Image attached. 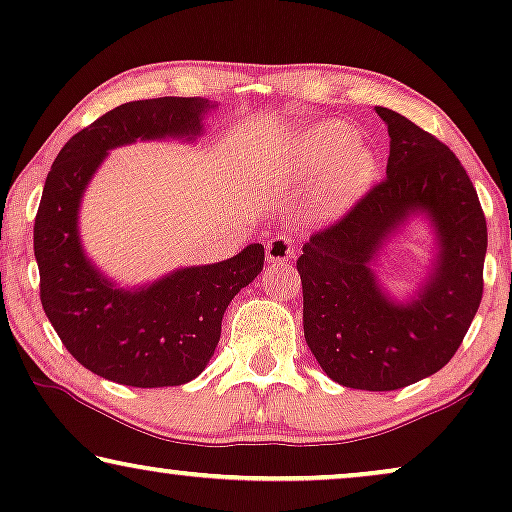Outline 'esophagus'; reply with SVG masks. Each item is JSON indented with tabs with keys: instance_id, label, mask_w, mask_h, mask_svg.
Listing matches in <instances>:
<instances>
[{
	"instance_id": "34e87169",
	"label": "esophagus",
	"mask_w": 512,
	"mask_h": 512,
	"mask_svg": "<svg viewBox=\"0 0 512 512\" xmlns=\"http://www.w3.org/2000/svg\"><path fill=\"white\" fill-rule=\"evenodd\" d=\"M293 254H296V247H293L291 237L286 235H275L265 244V256H268L270 263H286L291 261Z\"/></svg>"
}]
</instances>
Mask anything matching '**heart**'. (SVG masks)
I'll use <instances>...</instances> for the list:
<instances>
[{
  "label": "heart",
  "mask_w": 512,
  "mask_h": 512,
  "mask_svg": "<svg viewBox=\"0 0 512 512\" xmlns=\"http://www.w3.org/2000/svg\"><path fill=\"white\" fill-rule=\"evenodd\" d=\"M375 170V153L356 142L352 128L321 123L275 146L258 165V177L272 191H307L314 212L328 216L366 191Z\"/></svg>",
  "instance_id": "heart-1"
}]
</instances>
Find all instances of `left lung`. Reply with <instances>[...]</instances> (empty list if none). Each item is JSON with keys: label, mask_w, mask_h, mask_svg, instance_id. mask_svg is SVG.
Instances as JSON below:
<instances>
[{"label": "left lung", "mask_w": 512, "mask_h": 512, "mask_svg": "<svg viewBox=\"0 0 512 512\" xmlns=\"http://www.w3.org/2000/svg\"><path fill=\"white\" fill-rule=\"evenodd\" d=\"M389 128L387 177L303 244L305 340L342 387L394 391L438 373L457 352L482 300L487 221L459 158L408 118L375 107ZM439 237L434 272L408 306L383 296L369 263L412 213Z\"/></svg>", "instance_id": "obj_1"}]
</instances>
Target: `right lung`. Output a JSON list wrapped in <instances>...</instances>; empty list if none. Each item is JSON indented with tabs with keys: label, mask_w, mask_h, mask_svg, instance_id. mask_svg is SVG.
Instances as JSON below:
<instances>
[{
	"label": "right lung",
	"mask_w": 512,
	"mask_h": 512,
	"mask_svg": "<svg viewBox=\"0 0 512 512\" xmlns=\"http://www.w3.org/2000/svg\"><path fill=\"white\" fill-rule=\"evenodd\" d=\"M216 104L202 97L135 100L107 111L69 139L48 172L34 219L39 296L67 352L125 387H179L198 377L221 338V319L263 270V244L228 261L181 268L137 291L116 289L83 254L79 202L109 149L137 139L202 132Z\"/></svg>",
	"instance_id": "right-lung-1"
}]
</instances>
